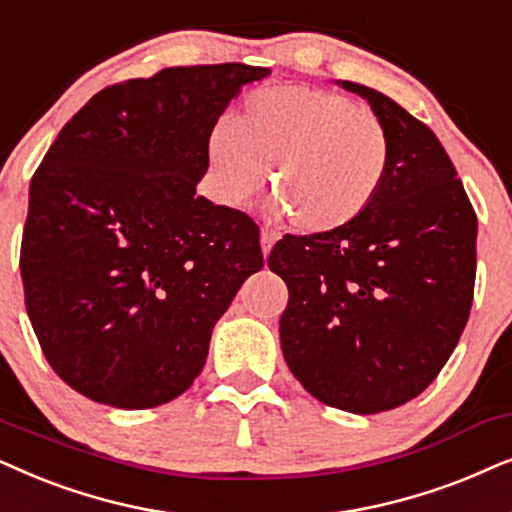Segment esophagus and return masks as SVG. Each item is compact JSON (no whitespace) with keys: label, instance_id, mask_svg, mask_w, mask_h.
Returning <instances> with one entry per match:
<instances>
[{"label":"esophagus","instance_id":"esophagus-1","mask_svg":"<svg viewBox=\"0 0 512 512\" xmlns=\"http://www.w3.org/2000/svg\"><path fill=\"white\" fill-rule=\"evenodd\" d=\"M260 243H262V252H264V257L269 255L271 252V248H274V243H276V234L271 229H262V234H260Z\"/></svg>","mask_w":512,"mask_h":512}]
</instances>
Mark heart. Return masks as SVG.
<instances>
[{"label": "heart", "instance_id": "1", "mask_svg": "<svg viewBox=\"0 0 512 512\" xmlns=\"http://www.w3.org/2000/svg\"><path fill=\"white\" fill-rule=\"evenodd\" d=\"M215 199L241 208L269 182L271 210L306 234L358 220L384 185L391 135L377 112L311 86H274L248 95L236 121L220 119L206 142Z\"/></svg>", "mask_w": 512, "mask_h": 512}]
</instances>
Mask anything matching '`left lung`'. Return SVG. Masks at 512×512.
Returning a JSON list of instances; mask_svg holds the SVG:
<instances>
[{
    "label": "left lung",
    "mask_w": 512,
    "mask_h": 512,
    "mask_svg": "<svg viewBox=\"0 0 512 512\" xmlns=\"http://www.w3.org/2000/svg\"><path fill=\"white\" fill-rule=\"evenodd\" d=\"M391 166L358 220L274 245L269 269L288 285L281 349L320 403L374 414L410 403L438 377L466 327L478 217L445 147L424 121L374 88Z\"/></svg>",
    "instance_id": "8db88e82"
}]
</instances>
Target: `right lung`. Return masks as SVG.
Instances as JSON below:
<instances>
[{"label":"right lung","mask_w":512,"mask_h":512,"mask_svg":"<svg viewBox=\"0 0 512 512\" xmlns=\"http://www.w3.org/2000/svg\"><path fill=\"white\" fill-rule=\"evenodd\" d=\"M267 67H166L95 93L34 170L20 243L25 309L53 372L145 410L203 370L217 318L264 267L243 210L196 196L229 100Z\"/></svg>","instance_id":"obj_1"}]
</instances>
